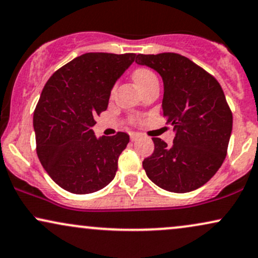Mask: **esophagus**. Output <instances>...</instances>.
I'll return each instance as SVG.
<instances>
[{"label":"esophagus","instance_id":"34e87169","mask_svg":"<svg viewBox=\"0 0 258 258\" xmlns=\"http://www.w3.org/2000/svg\"><path fill=\"white\" fill-rule=\"evenodd\" d=\"M141 138V135L139 134V133H130V140L132 141H136V140Z\"/></svg>","mask_w":258,"mask_h":258}]
</instances>
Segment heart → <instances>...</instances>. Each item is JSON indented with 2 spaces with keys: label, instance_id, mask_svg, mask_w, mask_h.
Returning a JSON list of instances; mask_svg holds the SVG:
<instances>
[{
  "label": "heart",
  "instance_id": "obj_1",
  "mask_svg": "<svg viewBox=\"0 0 258 258\" xmlns=\"http://www.w3.org/2000/svg\"><path fill=\"white\" fill-rule=\"evenodd\" d=\"M133 79H134L138 88L144 87V86L151 84L153 81H158L157 76L151 69L148 68H138L133 73Z\"/></svg>",
  "mask_w": 258,
  "mask_h": 258
}]
</instances>
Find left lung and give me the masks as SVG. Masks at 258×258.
Returning <instances> with one entry per match:
<instances>
[{"mask_svg": "<svg viewBox=\"0 0 258 258\" xmlns=\"http://www.w3.org/2000/svg\"><path fill=\"white\" fill-rule=\"evenodd\" d=\"M135 62L163 78V116L176 132L171 146L152 139L154 152L142 166L149 179L167 191L199 189L227 154L233 117L224 91L214 76L179 53H139Z\"/></svg>", "mask_w": 258, "mask_h": 258, "instance_id": "obj_1", "label": "left lung"}]
</instances>
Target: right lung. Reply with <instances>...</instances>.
<instances>
[{"label":"right lung","mask_w":258,"mask_h":258,"mask_svg":"<svg viewBox=\"0 0 258 258\" xmlns=\"http://www.w3.org/2000/svg\"><path fill=\"white\" fill-rule=\"evenodd\" d=\"M135 53L88 52L53 73L33 113L37 154L56 184L84 195L103 189L116 176L126 133L94 135V117L107 109L114 82Z\"/></svg>","instance_id":"obj_1"}]
</instances>
